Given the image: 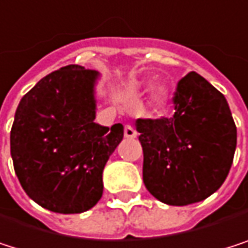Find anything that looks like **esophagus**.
<instances>
[{
  "label": "esophagus",
  "instance_id": "1",
  "mask_svg": "<svg viewBox=\"0 0 248 248\" xmlns=\"http://www.w3.org/2000/svg\"><path fill=\"white\" fill-rule=\"evenodd\" d=\"M123 134H125V138H128V140H134L138 135V132L135 131V128H132L131 125H126L125 126V129H123Z\"/></svg>",
  "mask_w": 248,
  "mask_h": 248
}]
</instances>
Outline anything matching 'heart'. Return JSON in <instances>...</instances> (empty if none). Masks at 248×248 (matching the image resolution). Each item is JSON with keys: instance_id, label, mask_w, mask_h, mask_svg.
Listing matches in <instances>:
<instances>
[{"instance_id": "heart-1", "label": "heart", "mask_w": 248, "mask_h": 248, "mask_svg": "<svg viewBox=\"0 0 248 248\" xmlns=\"http://www.w3.org/2000/svg\"><path fill=\"white\" fill-rule=\"evenodd\" d=\"M148 85V82H144L141 85V88H145ZM170 95H171V88L169 84L158 81L154 82L150 90H148V95H147V108L151 114L158 116L163 114L170 103Z\"/></svg>"}]
</instances>
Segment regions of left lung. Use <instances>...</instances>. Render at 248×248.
I'll return each instance as SVG.
<instances>
[{"label": "left lung", "mask_w": 248, "mask_h": 248, "mask_svg": "<svg viewBox=\"0 0 248 248\" xmlns=\"http://www.w3.org/2000/svg\"><path fill=\"white\" fill-rule=\"evenodd\" d=\"M173 100V117L138 119L137 129L145 187L163 203L185 206L222 186L232 164L237 128L227 98L198 72L179 81Z\"/></svg>", "instance_id": "8db88e82"}]
</instances>
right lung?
<instances>
[{
    "mask_svg": "<svg viewBox=\"0 0 248 248\" xmlns=\"http://www.w3.org/2000/svg\"><path fill=\"white\" fill-rule=\"evenodd\" d=\"M97 71L68 65L42 78L18 103L11 158L27 196L58 214H81L103 195L104 166L123 125L94 122Z\"/></svg>",
    "mask_w": 248,
    "mask_h": 248,
    "instance_id": "obj_1",
    "label": "right lung"
}]
</instances>
